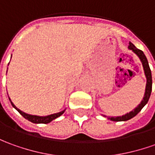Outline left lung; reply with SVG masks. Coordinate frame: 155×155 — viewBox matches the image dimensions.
<instances>
[{"instance_id": "obj_1", "label": "left lung", "mask_w": 155, "mask_h": 155, "mask_svg": "<svg viewBox=\"0 0 155 155\" xmlns=\"http://www.w3.org/2000/svg\"><path fill=\"white\" fill-rule=\"evenodd\" d=\"M129 49L132 50L139 57L140 60H141V62L143 64V66L144 73H145V75H146V78H147V84H146L145 94H144L143 99L142 100L141 104L134 110H132V111H130V113L122 115V116L109 118L113 121H126V120H130L131 118L136 116L141 111V109L143 108L144 106L146 105V104L148 103V99H149V97H150V94H151V91H152V74H151V70H150V68H149L148 59H147L146 56L144 55L143 51L139 50L138 48H137L132 43H130Z\"/></svg>"}]
</instances>
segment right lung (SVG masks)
<instances>
[{"instance_id": "add662e5", "label": "right lung", "mask_w": 155, "mask_h": 155, "mask_svg": "<svg viewBox=\"0 0 155 155\" xmlns=\"http://www.w3.org/2000/svg\"><path fill=\"white\" fill-rule=\"evenodd\" d=\"M10 100V102H11L12 105L14 107V108L18 111L20 113V114H22L25 119H27L29 121L33 122V123H35V124H40V123H42V124H47V123H49V122H51V120H53L54 119L56 118L59 117L60 115H62L63 114H64V111H61L59 113H57V114H50V115H47V116H37V115H31V114H25L24 112H22L21 110H19L18 108H16L15 105L12 104V102L11 101V99L9 98Z\"/></svg>"}]
</instances>
